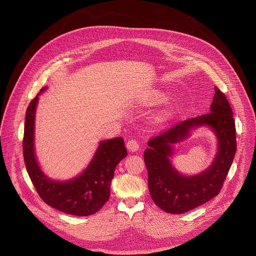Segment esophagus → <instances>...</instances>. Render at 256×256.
<instances>
[{
	"mask_svg": "<svg viewBox=\"0 0 256 256\" xmlns=\"http://www.w3.org/2000/svg\"><path fill=\"white\" fill-rule=\"evenodd\" d=\"M127 148L130 150V152H136L139 150V143L137 140L135 139H130L128 142H127Z\"/></svg>",
	"mask_w": 256,
	"mask_h": 256,
	"instance_id": "34e87169",
	"label": "esophagus"
}]
</instances>
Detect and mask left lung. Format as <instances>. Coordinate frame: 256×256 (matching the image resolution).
I'll list each match as a JSON object with an SVG mask.
<instances>
[{
	"mask_svg": "<svg viewBox=\"0 0 256 256\" xmlns=\"http://www.w3.org/2000/svg\"><path fill=\"white\" fill-rule=\"evenodd\" d=\"M210 126L216 133L220 150L214 164L194 177H184L168 160L172 144L188 136L194 126ZM236 124L226 94L215 86L211 111L178 123L148 142L144 160L148 170V186L154 204L170 214H182L217 196L230 168L236 150Z\"/></svg>",
	"mask_w": 256,
	"mask_h": 256,
	"instance_id": "obj_1",
	"label": "left lung"
}]
</instances>
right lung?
Returning a JSON list of instances; mask_svg holds the SVG:
<instances>
[{
	"label": "right lung",
	"mask_w": 256,
	"mask_h": 256,
	"mask_svg": "<svg viewBox=\"0 0 256 256\" xmlns=\"http://www.w3.org/2000/svg\"><path fill=\"white\" fill-rule=\"evenodd\" d=\"M42 88L40 92H43ZM38 96L28 106L22 140L24 158L28 174L40 198L49 206L74 216H90L108 202L110 184L119 162L127 156L123 138L100 142L88 168L74 180L58 182L43 174L38 166L34 148V115Z\"/></svg>",
	"instance_id": "1"
}]
</instances>
